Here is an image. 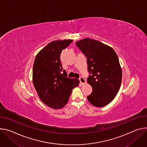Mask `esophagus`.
Here are the masks:
<instances>
[{
  "label": "esophagus",
  "instance_id": "esophagus-1",
  "mask_svg": "<svg viewBox=\"0 0 147 147\" xmlns=\"http://www.w3.org/2000/svg\"><path fill=\"white\" fill-rule=\"evenodd\" d=\"M79 79L80 80V83L81 84V85H83V84H84L86 82V80L84 78H83L82 76H80Z\"/></svg>",
  "mask_w": 147,
  "mask_h": 147
}]
</instances>
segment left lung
<instances>
[{"label":"left lung","instance_id":"obj_1","mask_svg":"<svg viewBox=\"0 0 147 147\" xmlns=\"http://www.w3.org/2000/svg\"><path fill=\"white\" fill-rule=\"evenodd\" d=\"M76 45L87 58V81L93 89L88 100L94 106H105L115 98L121 86L122 71L117 55L111 47L90 38L78 41Z\"/></svg>","mask_w":147,"mask_h":147}]
</instances>
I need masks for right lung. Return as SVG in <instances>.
Instances as JSON below:
<instances>
[{"label": "right lung", "mask_w": 147, "mask_h": 147, "mask_svg": "<svg viewBox=\"0 0 147 147\" xmlns=\"http://www.w3.org/2000/svg\"><path fill=\"white\" fill-rule=\"evenodd\" d=\"M72 40L51 42L37 54L32 68V82L41 100L54 109L66 105L79 80L67 77L61 63L60 55Z\"/></svg>", "instance_id": "obj_1"}]
</instances>
